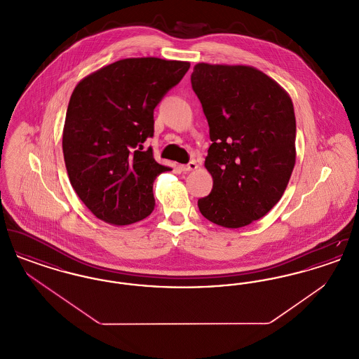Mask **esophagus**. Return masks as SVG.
I'll list each match as a JSON object with an SVG mask.
<instances>
[{"label":"esophagus","mask_w":359,"mask_h":359,"mask_svg":"<svg viewBox=\"0 0 359 359\" xmlns=\"http://www.w3.org/2000/svg\"><path fill=\"white\" fill-rule=\"evenodd\" d=\"M196 168H198V164H196L195 160L189 161L186 165H182V170L184 172L194 171V170H196Z\"/></svg>","instance_id":"esophagus-1"}]
</instances>
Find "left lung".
I'll use <instances>...</instances> for the list:
<instances>
[{
	"mask_svg": "<svg viewBox=\"0 0 359 359\" xmlns=\"http://www.w3.org/2000/svg\"><path fill=\"white\" fill-rule=\"evenodd\" d=\"M191 85L210 128L205 165L211 192L198 201L205 219L238 229L268 214L296 161V120L287 91L249 66L198 63Z\"/></svg>",
	"mask_w": 359,
	"mask_h": 359,
	"instance_id": "8db88e82",
	"label": "left lung"
}]
</instances>
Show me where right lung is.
<instances>
[{
	"mask_svg": "<svg viewBox=\"0 0 359 359\" xmlns=\"http://www.w3.org/2000/svg\"><path fill=\"white\" fill-rule=\"evenodd\" d=\"M189 63L122 59L82 79L69 98L63 154L71 186L104 222H138L154 208V182L168 167L144 149L154 137V107Z\"/></svg>",
	"mask_w": 359,
	"mask_h": 359,
	"instance_id": "obj_1",
	"label": "right lung"
}]
</instances>
